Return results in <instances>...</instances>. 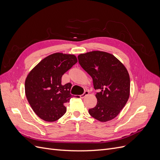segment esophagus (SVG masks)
<instances>
[{"label":"esophagus","mask_w":160,"mask_h":160,"mask_svg":"<svg viewBox=\"0 0 160 160\" xmlns=\"http://www.w3.org/2000/svg\"><path fill=\"white\" fill-rule=\"evenodd\" d=\"M89 95V91H85L84 93H83V94H82V95H80V98H81V99H83V98H85V97L87 96V95Z\"/></svg>","instance_id":"esophagus-1"}]
</instances>
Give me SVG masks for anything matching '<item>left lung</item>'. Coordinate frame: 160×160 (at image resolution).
Masks as SVG:
<instances>
[{"instance_id": "8db88e82", "label": "left lung", "mask_w": 160, "mask_h": 160, "mask_svg": "<svg viewBox=\"0 0 160 160\" xmlns=\"http://www.w3.org/2000/svg\"><path fill=\"white\" fill-rule=\"evenodd\" d=\"M80 65L93 79L98 103L89 109L91 116L101 122L114 119L129 97L130 79L125 67L110 53L95 51L78 56Z\"/></svg>"}]
</instances>
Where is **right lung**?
<instances>
[{"instance_id":"add662e5","label":"right lung","mask_w":160,"mask_h":160,"mask_svg":"<svg viewBox=\"0 0 160 160\" xmlns=\"http://www.w3.org/2000/svg\"><path fill=\"white\" fill-rule=\"evenodd\" d=\"M77 62L74 55L56 52L43 59L28 74L25 94L38 117L52 122L66 113L65 105L72 97L70 93L72 85H62L61 78Z\"/></svg>"}]
</instances>
